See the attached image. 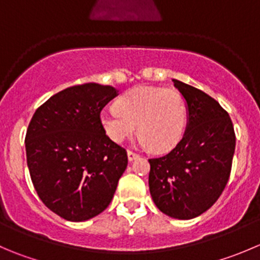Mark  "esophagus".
Here are the masks:
<instances>
[{
    "label": "esophagus",
    "instance_id": "esophagus-1",
    "mask_svg": "<svg viewBox=\"0 0 260 260\" xmlns=\"http://www.w3.org/2000/svg\"><path fill=\"white\" fill-rule=\"evenodd\" d=\"M127 155H128V160H129V161H133V160H136V158H137L138 157V156H140V155H138V153H136V152H133V151H128V152H127Z\"/></svg>",
    "mask_w": 260,
    "mask_h": 260
}]
</instances>
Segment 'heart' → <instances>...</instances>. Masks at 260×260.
Instances as JSON below:
<instances>
[{
	"instance_id": "heart-1",
	"label": "heart",
	"mask_w": 260,
	"mask_h": 260,
	"mask_svg": "<svg viewBox=\"0 0 260 260\" xmlns=\"http://www.w3.org/2000/svg\"><path fill=\"white\" fill-rule=\"evenodd\" d=\"M105 135L115 143L132 137L137 124L138 141L155 151H169L183 138L188 123L184 98L174 89L137 86L100 113Z\"/></svg>"
}]
</instances>
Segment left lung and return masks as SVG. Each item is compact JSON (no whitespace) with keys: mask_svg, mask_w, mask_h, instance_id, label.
Returning <instances> with one entry per match:
<instances>
[{"mask_svg":"<svg viewBox=\"0 0 260 260\" xmlns=\"http://www.w3.org/2000/svg\"><path fill=\"white\" fill-rule=\"evenodd\" d=\"M173 82L188 108L186 129L168 155L148 160V186L161 212L190 220L212 207L222 194L236 138L228 112L213 98L178 80Z\"/></svg>","mask_w":260,"mask_h":260,"instance_id":"left-lung-1","label":"left lung"}]
</instances>
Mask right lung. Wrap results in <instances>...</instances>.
<instances>
[{"label": "right lung", "instance_id": "obj_1", "mask_svg": "<svg viewBox=\"0 0 260 260\" xmlns=\"http://www.w3.org/2000/svg\"><path fill=\"white\" fill-rule=\"evenodd\" d=\"M117 95L113 86L94 82L67 87L30 120L25 148L32 185L64 220L81 222L102 213L127 168V151L100 123V112Z\"/></svg>", "mask_w": 260, "mask_h": 260}]
</instances>
